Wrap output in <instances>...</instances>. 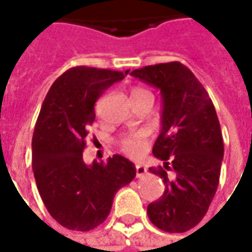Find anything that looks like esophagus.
Returning a JSON list of instances; mask_svg holds the SVG:
<instances>
[{"instance_id":"1","label":"esophagus","mask_w":252,"mask_h":252,"mask_svg":"<svg viewBox=\"0 0 252 252\" xmlns=\"http://www.w3.org/2000/svg\"><path fill=\"white\" fill-rule=\"evenodd\" d=\"M146 172H147V168H146V167H143V165H140V164H137V165H136V175H137V178L144 177V175H146Z\"/></svg>"}]
</instances>
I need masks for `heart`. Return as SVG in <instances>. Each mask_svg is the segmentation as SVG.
<instances>
[{
    "label": "heart",
    "mask_w": 252,
    "mask_h": 252,
    "mask_svg": "<svg viewBox=\"0 0 252 252\" xmlns=\"http://www.w3.org/2000/svg\"><path fill=\"white\" fill-rule=\"evenodd\" d=\"M141 95H151V92L147 91L146 88H141V87H136V88L131 90V98L141 96ZM147 143H149V134H147V131L144 130L127 133L119 141L121 150L125 154L130 156V157H140L141 154L146 151V149H147Z\"/></svg>",
    "instance_id": "heart-1"
}]
</instances>
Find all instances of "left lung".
<instances>
[{
	"mask_svg": "<svg viewBox=\"0 0 252 252\" xmlns=\"http://www.w3.org/2000/svg\"><path fill=\"white\" fill-rule=\"evenodd\" d=\"M131 75L158 88L162 96L161 133L153 154L164 167L150 171L160 175L165 189L147 206V215L160 230L188 231L205 218L219 187L224 144L216 109L179 62L146 65Z\"/></svg>",
	"mask_w": 252,
	"mask_h": 252,
	"instance_id": "left-lung-1",
	"label": "left lung"
}]
</instances>
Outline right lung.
I'll return each instance as SVG.
<instances>
[{"label": "right lung", "mask_w": 252, "mask_h": 252, "mask_svg": "<svg viewBox=\"0 0 252 252\" xmlns=\"http://www.w3.org/2000/svg\"><path fill=\"white\" fill-rule=\"evenodd\" d=\"M125 73L73 67L50 87L34 125L32 168L50 216L63 227L90 231L108 218L115 193L136 177L134 164L115 154L87 165L83 151L95 121V102Z\"/></svg>", "instance_id": "1"}]
</instances>
